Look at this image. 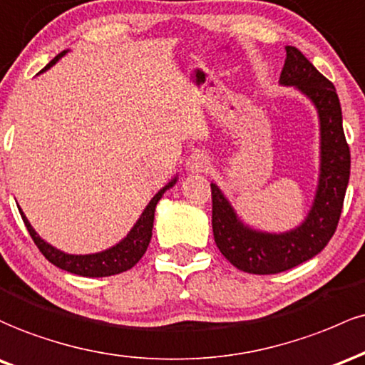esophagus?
Segmentation results:
<instances>
[{
    "mask_svg": "<svg viewBox=\"0 0 365 365\" xmlns=\"http://www.w3.org/2000/svg\"><path fill=\"white\" fill-rule=\"evenodd\" d=\"M210 169V158L203 151L191 153L186 160V170L190 172H207Z\"/></svg>",
    "mask_w": 365,
    "mask_h": 365,
    "instance_id": "1",
    "label": "esophagus"
}]
</instances>
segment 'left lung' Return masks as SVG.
Segmentation results:
<instances>
[{
    "label": "left lung",
    "instance_id": "1",
    "mask_svg": "<svg viewBox=\"0 0 365 365\" xmlns=\"http://www.w3.org/2000/svg\"><path fill=\"white\" fill-rule=\"evenodd\" d=\"M284 50L279 84L304 94L319 117V178L309 212L289 231H260L245 224L222 190L210 182L217 248L236 269L262 276L289 271L324 250L336 231L350 179V150L336 89L300 50Z\"/></svg>",
    "mask_w": 365,
    "mask_h": 365
}]
</instances>
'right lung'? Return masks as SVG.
<instances>
[{
	"label": "right lung",
	"mask_w": 365,
	"mask_h": 365,
	"mask_svg": "<svg viewBox=\"0 0 365 365\" xmlns=\"http://www.w3.org/2000/svg\"><path fill=\"white\" fill-rule=\"evenodd\" d=\"M68 50H63L61 53L53 58L46 67L41 72H46L48 68H51L53 65L58 61L61 56H65ZM178 174L170 179L165 186L158 191L153 198L150 200V203L146 205V208L143 210V214L139 215V219L134 222V226L130 227V231L122 237L118 243L113 245V247L101 250V252L96 253H86V255H76V253H67L61 252L56 247L44 241L36 229L31 226L26 214L22 212V208L19 207L20 215H22L24 224H26L29 235H31L32 240H34L36 247L39 248V252L46 257L48 260L51 262L53 265L60 267L61 271H67L72 274H77V276L83 277H106V276H115V274L129 271L130 267L138 264L141 260V257L145 255L146 248H148L150 240H151V231H153V219H155V208H157V203L160 202L163 193L167 190H170L175 182H178Z\"/></svg>",
	"instance_id": "add662e5"
}]
</instances>
